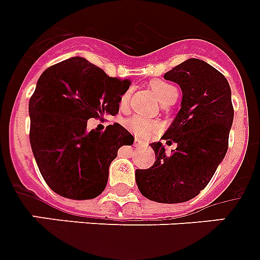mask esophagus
I'll use <instances>...</instances> for the list:
<instances>
[{
  "label": "esophagus",
  "mask_w": 260,
  "mask_h": 260,
  "mask_svg": "<svg viewBox=\"0 0 260 260\" xmlns=\"http://www.w3.org/2000/svg\"><path fill=\"white\" fill-rule=\"evenodd\" d=\"M136 146H143V142L138 138H136Z\"/></svg>",
  "instance_id": "34e87169"
}]
</instances>
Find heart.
Listing matches in <instances>:
<instances>
[{
    "label": "heart",
    "mask_w": 260,
    "mask_h": 260,
    "mask_svg": "<svg viewBox=\"0 0 260 260\" xmlns=\"http://www.w3.org/2000/svg\"><path fill=\"white\" fill-rule=\"evenodd\" d=\"M150 87L162 105H172V103L176 102L178 96L177 87L172 84V83L165 82V80H158V79L157 80H151ZM128 98H130V91H126L120 96L119 105L122 109H124L127 106ZM124 124L138 138H147V137L153 136L158 130V124L155 123L154 120L146 119V118L140 117V115H134V117L128 118Z\"/></svg>",
    "instance_id": "1"
}]
</instances>
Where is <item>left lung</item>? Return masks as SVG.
I'll return each mask as SVG.
<instances>
[{
	"mask_svg": "<svg viewBox=\"0 0 260 260\" xmlns=\"http://www.w3.org/2000/svg\"><path fill=\"white\" fill-rule=\"evenodd\" d=\"M164 78L182 90L181 109L162 137L177 147L168 155L162 143H150L155 162L137 169L136 181L149 200L176 204L196 197L223 161L234 106L225 76L203 60L188 59Z\"/></svg>",
	"mask_w": 260,
	"mask_h": 260,
	"instance_id": "obj_1",
	"label": "left lung"
}]
</instances>
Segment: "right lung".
<instances>
[{"label":"right lung","mask_w":260,"mask_h":260,"mask_svg":"<svg viewBox=\"0 0 260 260\" xmlns=\"http://www.w3.org/2000/svg\"><path fill=\"white\" fill-rule=\"evenodd\" d=\"M130 82L107 76L83 57H71L47 68L29 99V140L41 176L60 196L90 200L109 180L118 149L134 137L119 123L105 132L88 130L87 120L117 115L120 96Z\"/></svg>","instance_id":"obj_1"}]
</instances>
